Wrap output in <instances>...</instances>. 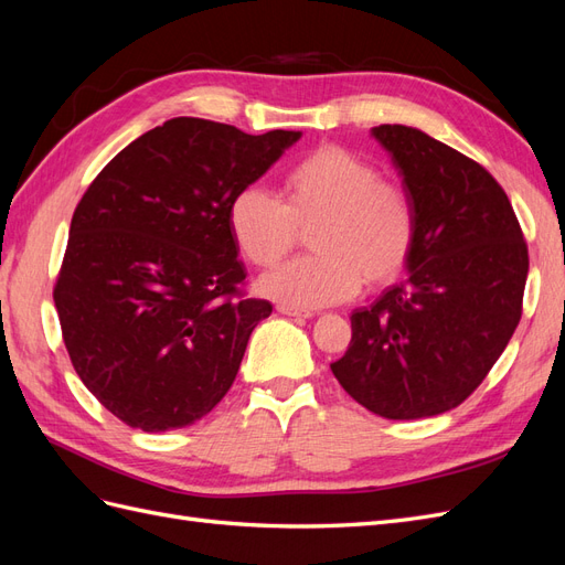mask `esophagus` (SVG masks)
Instances as JSON below:
<instances>
[{
	"label": "esophagus",
	"mask_w": 565,
	"mask_h": 565,
	"mask_svg": "<svg viewBox=\"0 0 565 565\" xmlns=\"http://www.w3.org/2000/svg\"><path fill=\"white\" fill-rule=\"evenodd\" d=\"M278 311L282 316H289V318H311L313 316V311L299 309V306H289V303H278Z\"/></svg>",
	"instance_id": "1"
}]
</instances>
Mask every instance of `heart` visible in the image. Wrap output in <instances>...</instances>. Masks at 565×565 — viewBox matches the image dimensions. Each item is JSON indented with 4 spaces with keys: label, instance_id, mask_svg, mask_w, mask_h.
Wrapping results in <instances>:
<instances>
[{
    "label": "heart",
    "instance_id": "obj_1",
    "mask_svg": "<svg viewBox=\"0 0 565 565\" xmlns=\"http://www.w3.org/2000/svg\"><path fill=\"white\" fill-rule=\"evenodd\" d=\"M311 228L313 254L262 278V292L289 306H328L351 299L363 280L388 285L407 268L417 245V210L398 181L341 146H320L285 174V200L259 185L237 191L228 231L245 259L276 266Z\"/></svg>",
    "mask_w": 565,
    "mask_h": 565
}]
</instances>
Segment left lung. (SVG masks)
I'll return each instance as SVG.
<instances>
[{"label":"left lung","mask_w":565,"mask_h":565,"mask_svg":"<svg viewBox=\"0 0 565 565\" xmlns=\"http://www.w3.org/2000/svg\"><path fill=\"white\" fill-rule=\"evenodd\" d=\"M417 210L403 282L351 316V344L330 367L353 401L386 419L465 403L523 313L527 245L504 188L483 164L419 129L380 125Z\"/></svg>","instance_id":"obj_1"}]
</instances>
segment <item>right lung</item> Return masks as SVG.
Returning <instances> with one entry per match:
<instances>
[{
    "label": "right lung",
    "mask_w": 565,
    "mask_h": 565,
    "mask_svg": "<svg viewBox=\"0 0 565 565\" xmlns=\"http://www.w3.org/2000/svg\"><path fill=\"white\" fill-rule=\"evenodd\" d=\"M299 136L167 119L77 202L54 285L61 332L84 386L131 429L191 426L235 382L273 306L247 297L228 204Z\"/></svg>",
    "instance_id": "obj_1"
}]
</instances>
